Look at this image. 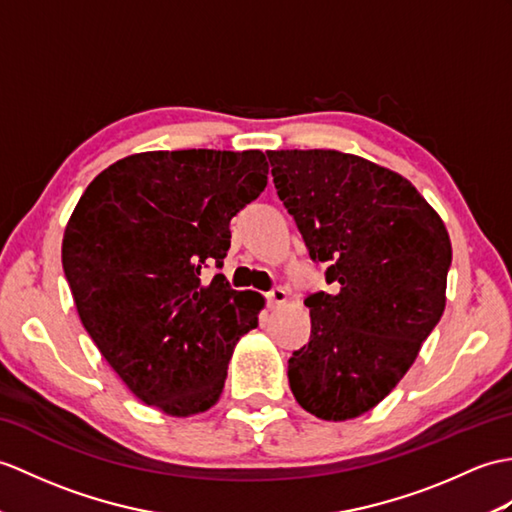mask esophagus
<instances>
[{
  "label": "esophagus",
  "instance_id": "34e87169",
  "mask_svg": "<svg viewBox=\"0 0 512 512\" xmlns=\"http://www.w3.org/2000/svg\"><path fill=\"white\" fill-rule=\"evenodd\" d=\"M266 299H268V305H270V307H279V305H283L285 301H288V292H285L283 288H272V290L266 294Z\"/></svg>",
  "mask_w": 512,
  "mask_h": 512
}]
</instances>
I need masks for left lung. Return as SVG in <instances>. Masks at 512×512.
Returning a JSON list of instances; mask_svg holds the SVG:
<instances>
[{
  "label": "left lung",
  "mask_w": 512,
  "mask_h": 512,
  "mask_svg": "<svg viewBox=\"0 0 512 512\" xmlns=\"http://www.w3.org/2000/svg\"><path fill=\"white\" fill-rule=\"evenodd\" d=\"M277 194L334 292H316L310 342L292 353L299 406L323 421L375 408L445 312L451 242L408 178L338 150H268Z\"/></svg>",
  "instance_id": "left-lung-1"
}]
</instances>
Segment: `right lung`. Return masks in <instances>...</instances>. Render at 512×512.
<instances>
[{"label": "right lung", "mask_w": 512, "mask_h": 512, "mask_svg": "<svg viewBox=\"0 0 512 512\" xmlns=\"http://www.w3.org/2000/svg\"><path fill=\"white\" fill-rule=\"evenodd\" d=\"M268 183L259 150L130 154L93 178L63 235V270L87 334L137 399L172 417L222 395L264 296L231 290L229 222Z\"/></svg>", "instance_id": "add662e5"}]
</instances>
